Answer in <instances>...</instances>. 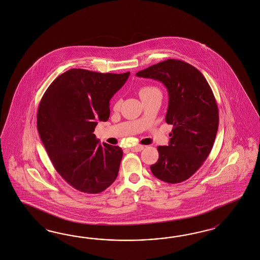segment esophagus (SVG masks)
<instances>
[{
	"instance_id": "obj_1",
	"label": "esophagus",
	"mask_w": 260,
	"mask_h": 260,
	"mask_svg": "<svg viewBox=\"0 0 260 260\" xmlns=\"http://www.w3.org/2000/svg\"><path fill=\"white\" fill-rule=\"evenodd\" d=\"M144 146L143 145H137V146H133L131 147V151L132 152H141V150H143Z\"/></svg>"
}]
</instances>
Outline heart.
<instances>
[{
    "label": "heart",
    "mask_w": 260,
    "mask_h": 260,
    "mask_svg": "<svg viewBox=\"0 0 260 260\" xmlns=\"http://www.w3.org/2000/svg\"><path fill=\"white\" fill-rule=\"evenodd\" d=\"M155 93H160V91H159L157 87L153 86V85H144V86H142L139 90V94H140V96H141V99H143L145 96H150L152 94H155ZM118 106H119V103H116L115 107L117 108Z\"/></svg>",
    "instance_id": "1"
}]
</instances>
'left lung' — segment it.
Returning <instances> with one entry per match:
<instances>
[{
    "label": "left lung",
    "mask_w": 260,
    "mask_h": 260,
    "mask_svg": "<svg viewBox=\"0 0 260 260\" xmlns=\"http://www.w3.org/2000/svg\"><path fill=\"white\" fill-rule=\"evenodd\" d=\"M136 76L162 82L169 104L165 120L173 125L168 146H158L151 165L156 178L179 183L193 176L207 158L218 128V108L204 76L183 60L169 59Z\"/></svg>",
    "instance_id": "1"
}]
</instances>
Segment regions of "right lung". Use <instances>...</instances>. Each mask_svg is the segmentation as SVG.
<instances>
[{
    "mask_svg": "<svg viewBox=\"0 0 260 260\" xmlns=\"http://www.w3.org/2000/svg\"><path fill=\"white\" fill-rule=\"evenodd\" d=\"M123 74L73 68L53 81L42 98L37 128L53 166L80 192L99 193L116 180L122 150L93 134L110 116L109 102L128 79Z\"/></svg>",
    "mask_w": 260,
    "mask_h": 260,
    "instance_id": "add662e5",
    "label": "right lung"
}]
</instances>
